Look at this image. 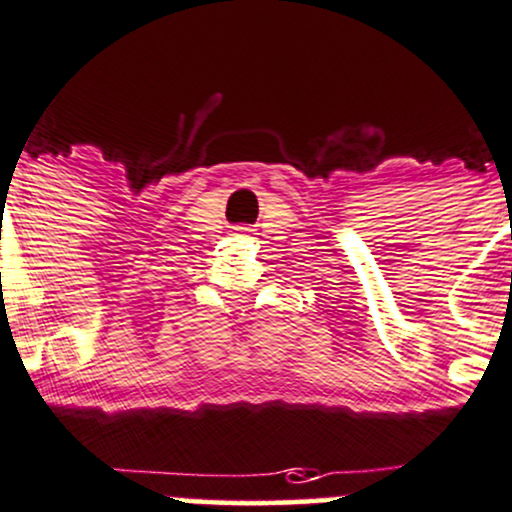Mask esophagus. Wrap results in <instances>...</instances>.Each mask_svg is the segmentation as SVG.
Here are the masks:
<instances>
[{
  "label": "esophagus",
  "mask_w": 512,
  "mask_h": 512,
  "mask_svg": "<svg viewBox=\"0 0 512 512\" xmlns=\"http://www.w3.org/2000/svg\"><path fill=\"white\" fill-rule=\"evenodd\" d=\"M247 232H250V230H247V227H235V235H240V237H247Z\"/></svg>",
  "instance_id": "34e87169"
}]
</instances>
